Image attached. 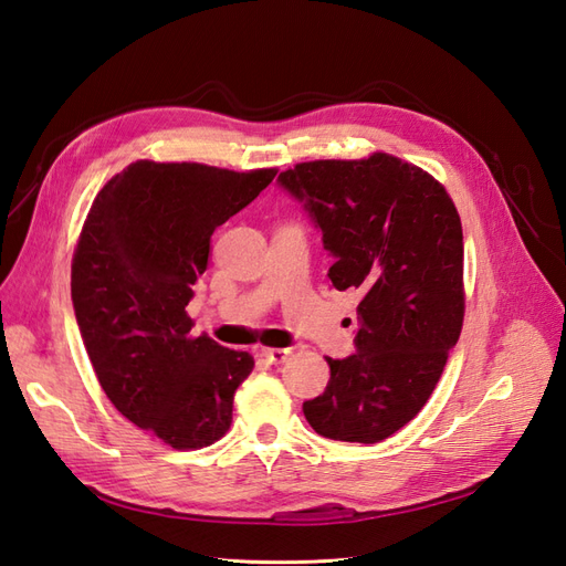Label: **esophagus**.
<instances>
[{"instance_id": "obj_1", "label": "esophagus", "mask_w": 566, "mask_h": 566, "mask_svg": "<svg viewBox=\"0 0 566 566\" xmlns=\"http://www.w3.org/2000/svg\"><path fill=\"white\" fill-rule=\"evenodd\" d=\"M290 355V349H281V347H264L262 349V357L269 361V364H281L285 361Z\"/></svg>"}]
</instances>
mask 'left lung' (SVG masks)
I'll return each mask as SVG.
<instances>
[{
  "mask_svg": "<svg viewBox=\"0 0 566 566\" xmlns=\"http://www.w3.org/2000/svg\"><path fill=\"white\" fill-rule=\"evenodd\" d=\"M279 186L321 231L333 285L361 293L355 353L326 359L331 380L304 417L331 440H386L419 415L460 340V213L433 176L384 151L297 164Z\"/></svg>",
  "mask_w": 566,
  "mask_h": 566,
  "instance_id": "1",
  "label": "left lung"
}]
</instances>
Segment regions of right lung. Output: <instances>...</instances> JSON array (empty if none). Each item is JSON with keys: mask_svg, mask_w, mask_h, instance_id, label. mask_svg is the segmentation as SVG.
<instances>
[{"mask_svg": "<svg viewBox=\"0 0 566 566\" xmlns=\"http://www.w3.org/2000/svg\"><path fill=\"white\" fill-rule=\"evenodd\" d=\"M276 176L135 161L95 197L71 264L81 338L112 405L176 450L219 440L248 353L192 338L186 307L211 235Z\"/></svg>", "mask_w": 566, "mask_h": 566, "instance_id": "add662e5", "label": "right lung"}]
</instances>
